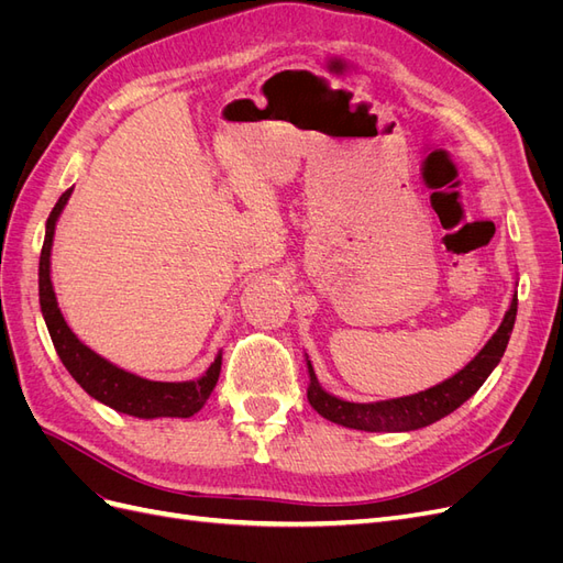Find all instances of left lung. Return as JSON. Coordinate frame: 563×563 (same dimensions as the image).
<instances>
[{
  "instance_id": "obj_1",
  "label": "left lung",
  "mask_w": 563,
  "mask_h": 563,
  "mask_svg": "<svg viewBox=\"0 0 563 563\" xmlns=\"http://www.w3.org/2000/svg\"><path fill=\"white\" fill-rule=\"evenodd\" d=\"M515 319H517V296L512 298V305H509L500 329L493 333V338L484 345V350L476 354L463 371H457L453 378L424 391H418V395H411V397H399V399L376 401V404L343 401L319 387L314 368L308 362V371H310L308 401L319 416H323L335 424H343V428L362 430V432H411V430L428 428V424L453 413L460 404H465L474 391L486 383L490 371L496 368L498 362L503 360L509 335H512V329H515Z\"/></svg>"
}]
</instances>
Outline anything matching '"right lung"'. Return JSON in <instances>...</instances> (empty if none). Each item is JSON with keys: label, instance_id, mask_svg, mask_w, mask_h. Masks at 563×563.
<instances>
[{"label": "right lung", "instance_id": "right-lung-1", "mask_svg": "<svg viewBox=\"0 0 563 563\" xmlns=\"http://www.w3.org/2000/svg\"><path fill=\"white\" fill-rule=\"evenodd\" d=\"M73 190H65L60 199L56 201L54 211L48 213L46 220V236L40 255V305L42 314L46 321V329L51 340H54V347L60 356L63 366L70 371V376L89 391L93 399L106 404L119 413L135 416V418H190L199 408L207 404L211 391L220 376V360L223 356H216V362L209 366L197 380L187 383H155L133 376L129 371L117 368L103 356H98L93 350H89L84 343H79L77 335L67 327L58 302L54 286H51V242H54V230L56 220L65 207L67 197Z\"/></svg>", "mask_w": 563, "mask_h": 563}]
</instances>
